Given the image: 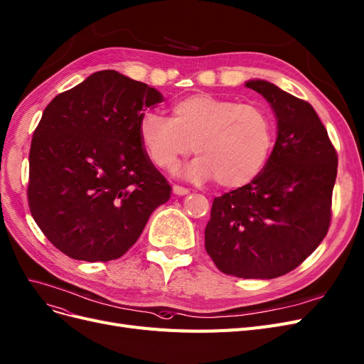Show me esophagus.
Instances as JSON below:
<instances>
[{
    "instance_id": "1",
    "label": "esophagus",
    "mask_w": 364,
    "mask_h": 364,
    "mask_svg": "<svg viewBox=\"0 0 364 364\" xmlns=\"http://www.w3.org/2000/svg\"><path fill=\"white\" fill-rule=\"evenodd\" d=\"M173 193L176 194V196H186V194L190 193V191H188L186 188H183V186H179V185H173Z\"/></svg>"
}]
</instances>
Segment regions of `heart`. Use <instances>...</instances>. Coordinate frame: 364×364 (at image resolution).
I'll use <instances>...</instances> for the list:
<instances>
[{"instance_id": "heart-1", "label": "heart", "mask_w": 364, "mask_h": 364, "mask_svg": "<svg viewBox=\"0 0 364 364\" xmlns=\"http://www.w3.org/2000/svg\"><path fill=\"white\" fill-rule=\"evenodd\" d=\"M140 141L150 161L170 170L194 152L183 171L190 181L214 179L223 188H240L265 168L275 128L268 112L250 104L196 93L171 107V119L147 112L139 124Z\"/></svg>"}]
</instances>
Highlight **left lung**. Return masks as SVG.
<instances>
[{
	"mask_svg": "<svg viewBox=\"0 0 364 364\" xmlns=\"http://www.w3.org/2000/svg\"><path fill=\"white\" fill-rule=\"evenodd\" d=\"M245 85L269 102L277 140L255 181L214 198L205 247L224 274L275 279L303 263L328 232L337 154L309 102L265 80Z\"/></svg>",
	"mask_w": 364,
	"mask_h": 364,
	"instance_id": "1",
	"label": "left lung"
}]
</instances>
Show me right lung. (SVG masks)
<instances>
[{"label": "right lung", "instance_id": "add662e5", "mask_svg": "<svg viewBox=\"0 0 364 364\" xmlns=\"http://www.w3.org/2000/svg\"><path fill=\"white\" fill-rule=\"evenodd\" d=\"M164 101L144 82L99 70L45 108L30 149L28 205L66 256L119 259L171 186L140 141L144 111Z\"/></svg>", "mask_w": 364, "mask_h": 364}]
</instances>
